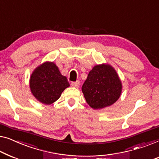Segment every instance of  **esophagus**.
I'll return each mask as SVG.
<instances>
[{"mask_svg": "<svg viewBox=\"0 0 159 159\" xmlns=\"http://www.w3.org/2000/svg\"><path fill=\"white\" fill-rule=\"evenodd\" d=\"M71 86L73 87H75V88H79L80 86V82L79 81H75V82H72L71 83Z\"/></svg>", "mask_w": 159, "mask_h": 159, "instance_id": "esophagus-1", "label": "esophagus"}]
</instances>
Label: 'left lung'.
Masks as SVG:
<instances>
[{
  "mask_svg": "<svg viewBox=\"0 0 159 159\" xmlns=\"http://www.w3.org/2000/svg\"><path fill=\"white\" fill-rule=\"evenodd\" d=\"M122 91V81L117 71L107 63L93 66L82 86L85 99L93 109H104L115 104Z\"/></svg>",
  "mask_w": 159,
  "mask_h": 159,
  "instance_id": "obj_1",
  "label": "left lung"
}]
</instances>
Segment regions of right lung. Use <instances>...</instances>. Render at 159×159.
<instances>
[{
  "label": "right lung",
  "instance_id": "right-lung-1",
  "mask_svg": "<svg viewBox=\"0 0 159 159\" xmlns=\"http://www.w3.org/2000/svg\"><path fill=\"white\" fill-rule=\"evenodd\" d=\"M70 86L67 78L60 73L54 62L46 61L37 66L30 79V91L42 104L56 102L65 89Z\"/></svg>",
  "mask_w": 159,
  "mask_h": 159
}]
</instances>
